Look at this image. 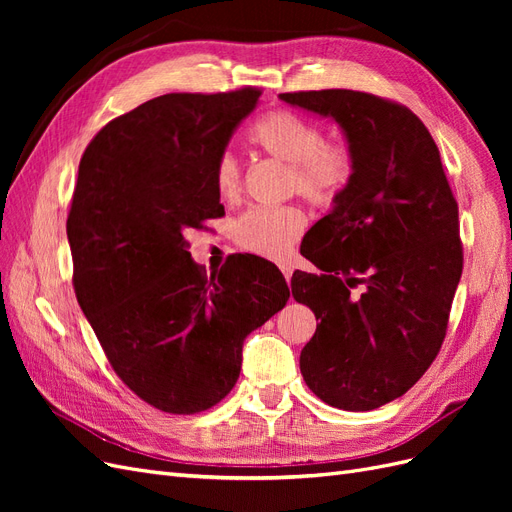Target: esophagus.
Instances as JSON below:
<instances>
[{
	"label": "esophagus",
	"instance_id": "34e87169",
	"mask_svg": "<svg viewBox=\"0 0 512 512\" xmlns=\"http://www.w3.org/2000/svg\"><path fill=\"white\" fill-rule=\"evenodd\" d=\"M282 273H284V277H286V282H290V277H292V269H290L288 265H282Z\"/></svg>",
	"mask_w": 512,
	"mask_h": 512
}]
</instances>
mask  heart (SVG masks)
Wrapping results in <instances>:
<instances>
[{"label":"heart","mask_w":512,"mask_h":512,"mask_svg":"<svg viewBox=\"0 0 512 512\" xmlns=\"http://www.w3.org/2000/svg\"><path fill=\"white\" fill-rule=\"evenodd\" d=\"M252 141L267 156L290 166V188L309 203L329 205L352 177V158L344 147L327 145L322 130L303 117L275 111L258 121ZM215 188L222 198L241 192V168L230 151L222 153L213 170ZM305 218L294 207H260L237 222L239 243L254 254L280 260L301 237Z\"/></svg>","instance_id":"1"}]
</instances>
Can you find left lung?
Instances as JSON below:
<instances>
[{
  "label": "left lung",
  "mask_w": 512,
  "mask_h": 512,
  "mask_svg": "<svg viewBox=\"0 0 512 512\" xmlns=\"http://www.w3.org/2000/svg\"><path fill=\"white\" fill-rule=\"evenodd\" d=\"M335 121L352 177L307 232L292 297L318 327L301 350L324 404L367 412L404 395L436 359L461 277L457 200L429 130L406 106L352 89L280 94Z\"/></svg>",
  "instance_id": "obj_1"
}]
</instances>
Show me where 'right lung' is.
<instances>
[{
    "label": "right lung",
    "instance_id": "add662e5",
    "mask_svg": "<svg viewBox=\"0 0 512 512\" xmlns=\"http://www.w3.org/2000/svg\"><path fill=\"white\" fill-rule=\"evenodd\" d=\"M258 98H153L106 123L79 164L66 224L76 299L117 376L162 412L222 401L245 337L290 297L280 269L252 254L207 277L183 237L224 215L215 162Z\"/></svg>",
    "mask_w": 512,
    "mask_h": 512
}]
</instances>
